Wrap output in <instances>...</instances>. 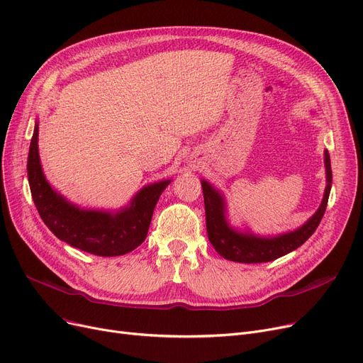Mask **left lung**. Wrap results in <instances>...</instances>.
<instances>
[{
	"label": "left lung",
	"mask_w": 363,
	"mask_h": 363,
	"mask_svg": "<svg viewBox=\"0 0 363 363\" xmlns=\"http://www.w3.org/2000/svg\"><path fill=\"white\" fill-rule=\"evenodd\" d=\"M323 162H325L327 186L323 193L322 203L315 215L304 222L300 228L290 233H284L272 237H260L253 234L250 230L238 231L233 228L226 219V203L223 194L212 186L207 181H201L204 208H206V228L208 241L212 242L215 250L228 260L240 263H263L272 262L281 256L298 249L306 242V240L316 231V228L325 213L331 184L333 172L328 150L323 151Z\"/></svg>",
	"instance_id": "obj_1"
}]
</instances>
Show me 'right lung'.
I'll return each instance as SVG.
<instances>
[{"label":"right lung","instance_id":"right-lung-1","mask_svg":"<svg viewBox=\"0 0 363 363\" xmlns=\"http://www.w3.org/2000/svg\"><path fill=\"white\" fill-rule=\"evenodd\" d=\"M28 179L33 203L48 230L82 252L111 257L137 249L147 237L152 212L170 179L143 186L130 203L116 212L82 208L51 188L44 177L35 123L28 156Z\"/></svg>","mask_w":363,"mask_h":363}]
</instances>
